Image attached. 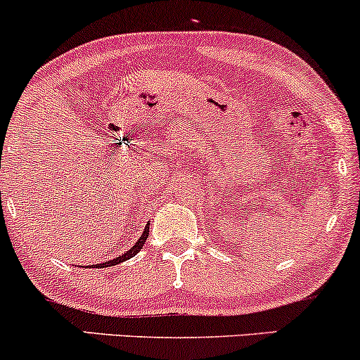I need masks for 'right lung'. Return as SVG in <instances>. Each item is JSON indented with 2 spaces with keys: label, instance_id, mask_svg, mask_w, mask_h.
<instances>
[{
  "label": "right lung",
  "instance_id": "obj_1",
  "mask_svg": "<svg viewBox=\"0 0 360 360\" xmlns=\"http://www.w3.org/2000/svg\"><path fill=\"white\" fill-rule=\"evenodd\" d=\"M148 225H150V224L145 225V229H143V234L140 236V239L136 240V243H135V246H133L131 250H128V251L124 252V255L117 256V258L110 259V262H105V263H98V264H92V266H94V268H108V266H114V264H117V263H122V262H126V259L133 258V256H135L136 252H140L141 248H143V244L147 243L148 232H150V227H148Z\"/></svg>",
  "mask_w": 360,
  "mask_h": 360
}]
</instances>
